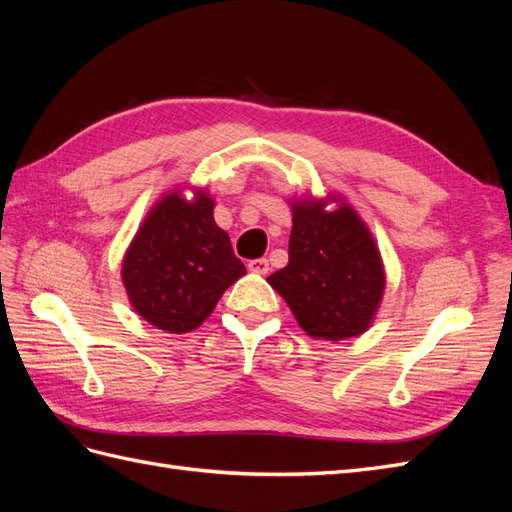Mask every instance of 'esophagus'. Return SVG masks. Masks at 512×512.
<instances>
[{"mask_svg":"<svg viewBox=\"0 0 512 512\" xmlns=\"http://www.w3.org/2000/svg\"><path fill=\"white\" fill-rule=\"evenodd\" d=\"M247 269L265 275V273H269V260L267 258H254V260L247 262Z\"/></svg>","mask_w":512,"mask_h":512,"instance_id":"1","label":"esophagus"}]
</instances>
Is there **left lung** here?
Returning <instances> with one entry per match:
<instances>
[{
  "label": "left lung",
  "mask_w": 512,
  "mask_h": 512,
  "mask_svg": "<svg viewBox=\"0 0 512 512\" xmlns=\"http://www.w3.org/2000/svg\"><path fill=\"white\" fill-rule=\"evenodd\" d=\"M307 335H361L382 299L384 269L369 230L348 205L292 207L288 265L267 277Z\"/></svg>",
  "instance_id": "obj_1"
}]
</instances>
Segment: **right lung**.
I'll use <instances>...</instances> for the list:
<instances>
[{
	"label": "right lung",
	"mask_w": 512,
	"mask_h": 512,
	"mask_svg": "<svg viewBox=\"0 0 512 512\" xmlns=\"http://www.w3.org/2000/svg\"><path fill=\"white\" fill-rule=\"evenodd\" d=\"M243 273L203 192L194 203L177 192L164 196L136 232L121 269L136 312L168 333L200 327Z\"/></svg>",
	"instance_id": "add662e5"
}]
</instances>
